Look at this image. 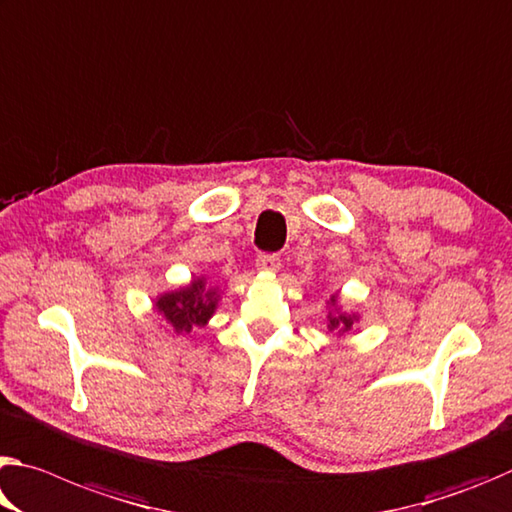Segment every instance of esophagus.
<instances>
[{"label":"esophagus","instance_id":"obj_1","mask_svg":"<svg viewBox=\"0 0 512 512\" xmlns=\"http://www.w3.org/2000/svg\"><path fill=\"white\" fill-rule=\"evenodd\" d=\"M255 266H257V271H262V273H275L280 269V257L278 255H259L255 259Z\"/></svg>","mask_w":512,"mask_h":512}]
</instances>
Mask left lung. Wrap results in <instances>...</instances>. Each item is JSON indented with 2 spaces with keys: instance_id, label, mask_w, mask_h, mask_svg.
<instances>
[{
  "instance_id": "left-lung-1",
  "label": "left lung",
  "mask_w": 512,
  "mask_h": 512,
  "mask_svg": "<svg viewBox=\"0 0 512 512\" xmlns=\"http://www.w3.org/2000/svg\"><path fill=\"white\" fill-rule=\"evenodd\" d=\"M328 316H326V323H328V332H335L337 337H344L346 332L355 330V326L362 321V314L360 312H346L342 303H339V294H332L328 300Z\"/></svg>"
}]
</instances>
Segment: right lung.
<instances>
[{"instance_id": "1", "label": "right lung", "mask_w": 512, "mask_h": 512, "mask_svg": "<svg viewBox=\"0 0 512 512\" xmlns=\"http://www.w3.org/2000/svg\"><path fill=\"white\" fill-rule=\"evenodd\" d=\"M223 291L209 285L207 275H193L186 285L161 291L154 298V310L161 314L175 335H189L193 328H205L218 310Z\"/></svg>"}]
</instances>
